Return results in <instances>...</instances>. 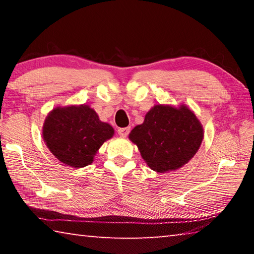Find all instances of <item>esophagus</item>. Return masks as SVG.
I'll list each match as a JSON object with an SVG mask.
<instances>
[{"instance_id": "esophagus-1", "label": "esophagus", "mask_w": 254, "mask_h": 254, "mask_svg": "<svg viewBox=\"0 0 254 254\" xmlns=\"http://www.w3.org/2000/svg\"><path fill=\"white\" fill-rule=\"evenodd\" d=\"M130 130H131L130 127H120L119 130H118V133H119V134L121 135V136L126 137V136H127L128 133H130Z\"/></svg>"}]
</instances>
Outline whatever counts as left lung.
Listing matches in <instances>:
<instances>
[{"label":"left lung","mask_w":254,"mask_h":254,"mask_svg":"<svg viewBox=\"0 0 254 254\" xmlns=\"http://www.w3.org/2000/svg\"><path fill=\"white\" fill-rule=\"evenodd\" d=\"M203 137L201 124L185 105H156L130 133L144 161L157 173L183 167L194 157Z\"/></svg>","instance_id":"left-lung-1"}]
</instances>
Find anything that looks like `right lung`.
<instances>
[{
    "instance_id": "1",
    "label": "right lung",
    "mask_w": 254,
    "mask_h": 254,
    "mask_svg": "<svg viewBox=\"0 0 254 254\" xmlns=\"http://www.w3.org/2000/svg\"><path fill=\"white\" fill-rule=\"evenodd\" d=\"M113 134V127L101 122L87 105L57 107L47 117L42 130L51 153L74 168L92 163L97 150Z\"/></svg>"
}]
</instances>
